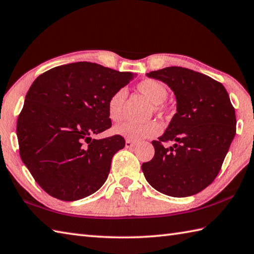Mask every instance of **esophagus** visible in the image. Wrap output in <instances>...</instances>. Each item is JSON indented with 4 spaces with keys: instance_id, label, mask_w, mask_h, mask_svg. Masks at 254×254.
<instances>
[{
    "instance_id": "esophagus-1",
    "label": "esophagus",
    "mask_w": 254,
    "mask_h": 254,
    "mask_svg": "<svg viewBox=\"0 0 254 254\" xmlns=\"http://www.w3.org/2000/svg\"><path fill=\"white\" fill-rule=\"evenodd\" d=\"M134 146H135V143L130 141V139H127V141H126V147L127 148H132Z\"/></svg>"
}]
</instances>
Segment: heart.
Listing matches in <instances>:
<instances>
[{"mask_svg": "<svg viewBox=\"0 0 254 254\" xmlns=\"http://www.w3.org/2000/svg\"><path fill=\"white\" fill-rule=\"evenodd\" d=\"M139 93L152 102L154 111L163 115L167 111L165 100L168 97V89L166 86L156 79H145L137 85ZM127 96L126 88H120L113 93L107 104L108 116L112 121H120L123 118V105ZM161 127L158 122L149 121L146 123L123 122L113 127V133L131 141H141L144 138L158 135Z\"/></svg>", "mask_w": 254, "mask_h": 254, "instance_id": "obj_1", "label": "heart"}]
</instances>
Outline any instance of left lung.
Wrapping results in <instances>:
<instances>
[{
    "instance_id": "obj_1",
    "label": "left lung",
    "mask_w": 254,
    "mask_h": 254,
    "mask_svg": "<svg viewBox=\"0 0 254 254\" xmlns=\"http://www.w3.org/2000/svg\"><path fill=\"white\" fill-rule=\"evenodd\" d=\"M146 76L168 85L177 112L158 141L152 142L154 158L142 165L145 179L166 195H194L216 178L236 135L229 95L217 80L186 67H165ZM166 141L174 145L164 148Z\"/></svg>"
}]
</instances>
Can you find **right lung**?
I'll return each instance as SVG.
<instances>
[{"instance_id":"add662e5","label":"right lung","mask_w":254,"mask_h":254,"mask_svg":"<svg viewBox=\"0 0 254 254\" xmlns=\"http://www.w3.org/2000/svg\"><path fill=\"white\" fill-rule=\"evenodd\" d=\"M136 76L97 63L75 62L41 74L27 93L17 120L21 160L51 196L77 201L98 191L120 135L93 139L111 127L107 104Z\"/></svg>"}]
</instances>
